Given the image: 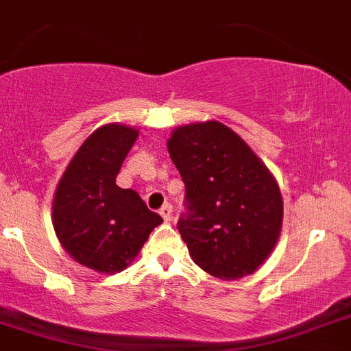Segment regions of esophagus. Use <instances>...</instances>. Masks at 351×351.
<instances>
[{"instance_id":"34e87169","label":"esophagus","mask_w":351,"mask_h":351,"mask_svg":"<svg viewBox=\"0 0 351 351\" xmlns=\"http://www.w3.org/2000/svg\"><path fill=\"white\" fill-rule=\"evenodd\" d=\"M160 216L164 217V221H171V216H173V207H171L169 203H166V205H162L160 207Z\"/></svg>"}]
</instances>
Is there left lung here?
Returning a JSON list of instances; mask_svg holds the SVG:
<instances>
[{
	"instance_id": "obj_1",
	"label": "left lung",
	"mask_w": 351,
	"mask_h": 351,
	"mask_svg": "<svg viewBox=\"0 0 351 351\" xmlns=\"http://www.w3.org/2000/svg\"><path fill=\"white\" fill-rule=\"evenodd\" d=\"M167 152L185 184L178 232L193 261L225 280L252 275L282 230L284 202L269 169L219 121L178 126Z\"/></svg>"
}]
</instances>
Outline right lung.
<instances>
[{"instance_id": "obj_1", "label": "right lung", "mask_w": 351, "mask_h": 351, "mask_svg": "<svg viewBox=\"0 0 351 351\" xmlns=\"http://www.w3.org/2000/svg\"><path fill=\"white\" fill-rule=\"evenodd\" d=\"M139 137L126 125H105L71 158L53 198V226L71 257L99 273L123 271L162 223L141 196L116 185Z\"/></svg>"}]
</instances>
